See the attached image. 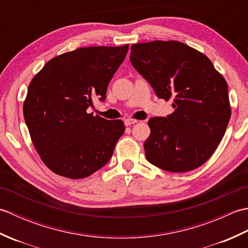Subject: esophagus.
Here are the masks:
<instances>
[{
  "label": "esophagus",
  "instance_id": "obj_1",
  "mask_svg": "<svg viewBox=\"0 0 248 248\" xmlns=\"http://www.w3.org/2000/svg\"><path fill=\"white\" fill-rule=\"evenodd\" d=\"M136 123H138V120L132 119V118H128V119L124 120V124L127 125V127H129V125H132V124H136Z\"/></svg>",
  "mask_w": 248,
  "mask_h": 248
}]
</instances>
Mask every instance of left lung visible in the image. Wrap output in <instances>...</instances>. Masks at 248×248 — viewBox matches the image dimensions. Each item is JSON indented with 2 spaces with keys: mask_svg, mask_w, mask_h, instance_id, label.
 Returning <instances> with one entry per match:
<instances>
[{
  "mask_svg": "<svg viewBox=\"0 0 248 248\" xmlns=\"http://www.w3.org/2000/svg\"><path fill=\"white\" fill-rule=\"evenodd\" d=\"M131 64L175 112L149 119L146 159L170 172L202 166L217 149L231 108L228 85L207 56L179 41L136 44Z\"/></svg>",
  "mask_w": 248,
  "mask_h": 248,
  "instance_id": "8db88e82",
  "label": "left lung"
}]
</instances>
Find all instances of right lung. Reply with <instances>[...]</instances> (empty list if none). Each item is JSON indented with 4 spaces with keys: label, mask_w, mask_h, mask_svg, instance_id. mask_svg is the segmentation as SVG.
<instances>
[{
    "label": "right lung",
    "mask_w": 248,
    "mask_h": 248,
    "mask_svg": "<svg viewBox=\"0 0 248 248\" xmlns=\"http://www.w3.org/2000/svg\"><path fill=\"white\" fill-rule=\"evenodd\" d=\"M129 45L88 46L56 56L31 80L23 104L25 124L41 160L57 175L82 179L102 168L124 132L123 120L88 114L104 101Z\"/></svg>",
    "instance_id": "obj_1"
}]
</instances>
